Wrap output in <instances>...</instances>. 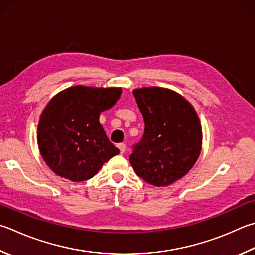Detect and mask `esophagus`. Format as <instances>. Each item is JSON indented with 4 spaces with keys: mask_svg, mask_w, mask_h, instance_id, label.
Instances as JSON below:
<instances>
[{
    "mask_svg": "<svg viewBox=\"0 0 255 255\" xmlns=\"http://www.w3.org/2000/svg\"><path fill=\"white\" fill-rule=\"evenodd\" d=\"M118 148H119V150H120V152H122V154H124L125 151H126V145H125L124 142H122V143H118V146H117Z\"/></svg>",
    "mask_w": 255,
    "mask_h": 255,
    "instance_id": "1",
    "label": "esophagus"
}]
</instances>
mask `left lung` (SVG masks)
Returning a JSON list of instances; mask_svg holds the SVG:
<instances>
[{"mask_svg": "<svg viewBox=\"0 0 255 255\" xmlns=\"http://www.w3.org/2000/svg\"><path fill=\"white\" fill-rule=\"evenodd\" d=\"M145 122V132L129 161L136 174L156 187L168 186L195 165L202 149V125L182 95L161 87L132 91Z\"/></svg>", "mask_w": 255, "mask_h": 255, "instance_id": "8db88e82", "label": "left lung"}]
</instances>
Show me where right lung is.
<instances>
[{"instance_id": "obj_1", "label": "right lung", "mask_w": 255, "mask_h": 255, "mask_svg": "<svg viewBox=\"0 0 255 255\" xmlns=\"http://www.w3.org/2000/svg\"><path fill=\"white\" fill-rule=\"evenodd\" d=\"M122 88L69 87L45 106L38 124V146L50 169L71 182L87 180L119 154L99 116L117 103Z\"/></svg>"}]
</instances>
